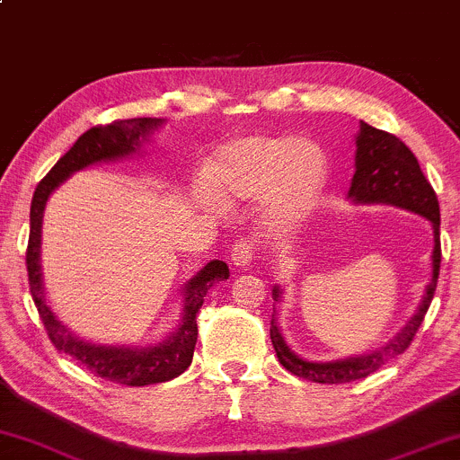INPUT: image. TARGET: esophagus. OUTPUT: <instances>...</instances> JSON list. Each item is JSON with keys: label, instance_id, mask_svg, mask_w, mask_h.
Masks as SVG:
<instances>
[{"label": "esophagus", "instance_id": "1", "mask_svg": "<svg viewBox=\"0 0 460 460\" xmlns=\"http://www.w3.org/2000/svg\"><path fill=\"white\" fill-rule=\"evenodd\" d=\"M229 260L235 268H248V266H251V261H252V242H248V240L235 242L234 248H231Z\"/></svg>", "mask_w": 460, "mask_h": 460}]
</instances>
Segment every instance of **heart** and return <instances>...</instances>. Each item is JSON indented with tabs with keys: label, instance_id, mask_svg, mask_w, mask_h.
I'll return each mask as SVG.
<instances>
[{
	"label": "heart",
	"instance_id": "obj_1",
	"mask_svg": "<svg viewBox=\"0 0 460 460\" xmlns=\"http://www.w3.org/2000/svg\"><path fill=\"white\" fill-rule=\"evenodd\" d=\"M208 194L225 208L261 199V223L288 231L318 208L329 186V157L314 140L255 134L229 140L203 171Z\"/></svg>",
	"mask_w": 460,
	"mask_h": 460
}]
</instances>
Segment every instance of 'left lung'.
<instances>
[{
	"label": "left lung",
	"instance_id": "obj_1",
	"mask_svg": "<svg viewBox=\"0 0 460 460\" xmlns=\"http://www.w3.org/2000/svg\"><path fill=\"white\" fill-rule=\"evenodd\" d=\"M355 175H352L348 199L355 205H392L404 212L417 214L426 218L432 226V255H430V279L424 289L415 314L406 320V324L389 340L387 344L369 350L366 355H352L335 361H307L298 357L285 341L281 329L277 324V307L270 320V340L277 350L279 363L288 372L296 374L307 381L322 385H340L366 378L389 358L402 355L413 341V335L424 322L430 300L435 296L437 279L441 266V240H439V200L429 179L421 172L420 162L413 151L402 140L387 131L372 128L366 120H358V131L355 136ZM281 285L272 288V298L281 303Z\"/></svg>",
	"mask_w": 460,
	"mask_h": 460
}]
</instances>
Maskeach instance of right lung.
Here are the masks:
<instances>
[{"label":"right lung","instance_id":"add662e5","mask_svg":"<svg viewBox=\"0 0 460 460\" xmlns=\"http://www.w3.org/2000/svg\"><path fill=\"white\" fill-rule=\"evenodd\" d=\"M166 123L164 119H129L119 123L93 128L77 138L56 166L47 172L43 181L36 186L34 199L30 208V242L25 252L28 263L30 292L39 307L51 341L58 350L77 358L84 367H88L94 376L131 387H145L153 383H166L171 378L186 372L192 363L194 346H197V314L203 305L205 294L216 281L229 279V266L225 261L212 260L200 270L188 279L181 288V318L177 326L168 332L166 340L157 344L129 346V344H94L73 332L47 305L43 266H40V237H43L45 205L68 177L94 164L125 160L145 149V142L151 140V134Z\"/></svg>","mask_w":460,"mask_h":460}]
</instances>
